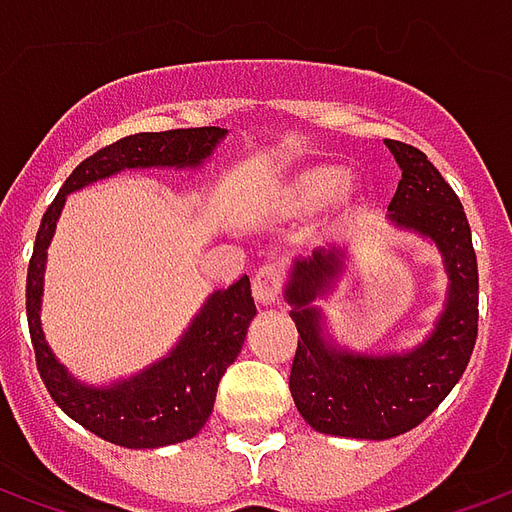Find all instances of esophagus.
I'll use <instances>...</instances> for the list:
<instances>
[{
	"instance_id": "esophagus-1",
	"label": "esophagus",
	"mask_w": 512,
	"mask_h": 512,
	"mask_svg": "<svg viewBox=\"0 0 512 512\" xmlns=\"http://www.w3.org/2000/svg\"><path fill=\"white\" fill-rule=\"evenodd\" d=\"M282 285H285V271L277 263H266L255 271L252 277V290L260 304H277L282 296Z\"/></svg>"
}]
</instances>
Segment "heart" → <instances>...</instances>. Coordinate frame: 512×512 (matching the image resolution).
Instances as JSON below:
<instances>
[{
  "label": "heart",
  "mask_w": 512,
  "mask_h": 512,
  "mask_svg": "<svg viewBox=\"0 0 512 512\" xmlns=\"http://www.w3.org/2000/svg\"><path fill=\"white\" fill-rule=\"evenodd\" d=\"M274 205L285 216H304L326 205L323 230L340 233L365 211V186L345 175L340 161H310L282 178L274 189Z\"/></svg>",
  "instance_id": "1"
}]
</instances>
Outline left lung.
<instances>
[{
	"instance_id": "1",
	"label": "left lung",
	"mask_w": 512,
	"mask_h": 512,
	"mask_svg": "<svg viewBox=\"0 0 512 512\" xmlns=\"http://www.w3.org/2000/svg\"><path fill=\"white\" fill-rule=\"evenodd\" d=\"M403 169L389 202V219L439 246L450 277L447 307L436 332L406 354L367 356L337 351L323 340L312 301L343 271V249H318L296 260L285 288L299 329L290 367V395L312 428L345 439H392L428 419L458 384L477 343V255L458 194L417 147L386 139Z\"/></svg>"
}]
</instances>
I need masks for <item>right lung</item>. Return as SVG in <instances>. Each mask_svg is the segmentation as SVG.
I'll return each instance as SVG.
<instances>
[{"mask_svg":"<svg viewBox=\"0 0 512 512\" xmlns=\"http://www.w3.org/2000/svg\"><path fill=\"white\" fill-rule=\"evenodd\" d=\"M222 136L224 128L216 126L123 136L112 145L101 147L90 158H84L73 169L71 178L62 183L60 194L54 197L40 222L27 271V321L38 373L54 403L68 417L93 430L95 436L120 447L153 450L200 433L202 425L211 417L224 370L235 362L246 340V329L255 318L252 285L249 277H241L227 290H216L194 318L189 332L172 348V354L142 370L139 376L95 389L68 376V370L51 354L40 329L46 249L51 244L65 197L71 191L109 178L120 169L200 167Z\"/></svg>","mask_w":512,"mask_h":512,"instance_id":"obj_1","label":"right lung"}]
</instances>
